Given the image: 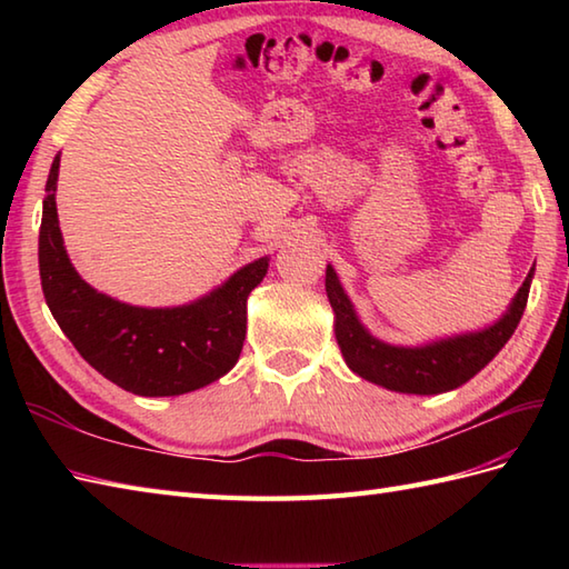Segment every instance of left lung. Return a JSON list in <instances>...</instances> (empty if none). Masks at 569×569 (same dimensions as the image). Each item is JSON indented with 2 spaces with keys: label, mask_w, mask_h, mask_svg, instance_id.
<instances>
[{
  "label": "left lung",
  "mask_w": 569,
  "mask_h": 569,
  "mask_svg": "<svg viewBox=\"0 0 569 569\" xmlns=\"http://www.w3.org/2000/svg\"><path fill=\"white\" fill-rule=\"evenodd\" d=\"M533 273L536 266L528 271L526 281L518 288L509 310L497 322L489 325V328L445 337V340H435L418 347L389 345L379 340V337H373L361 325L352 300L345 293L340 278H337L330 263L328 271H325V291H328L330 306L335 310L337 345L342 349L347 367L357 377L398 393L435 396L467 383L511 340L518 322L523 318Z\"/></svg>",
  "instance_id": "obj_1"
}]
</instances>
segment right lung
<instances>
[{
    "instance_id": "add662e5",
    "label": "right lung",
    "mask_w": 569,
    "mask_h": 569,
    "mask_svg": "<svg viewBox=\"0 0 569 569\" xmlns=\"http://www.w3.org/2000/svg\"><path fill=\"white\" fill-rule=\"evenodd\" d=\"M60 153L46 180L39 232V271L46 303L60 330L92 369L137 396L198 391L237 365L247 337V298L269 257H261L192 303L139 308L84 283L70 263L58 227L56 188Z\"/></svg>"
}]
</instances>
